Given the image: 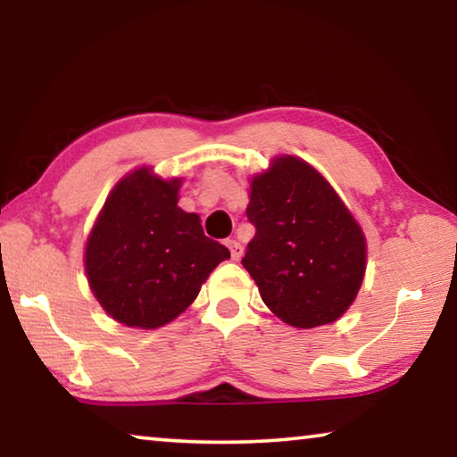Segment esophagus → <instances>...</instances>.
<instances>
[{
    "mask_svg": "<svg viewBox=\"0 0 457 457\" xmlns=\"http://www.w3.org/2000/svg\"><path fill=\"white\" fill-rule=\"evenodd\" d=\"M228 247H229V253H231V260H239L242 258V253H244V247H242V244L237 242V239H228Z\"/></svg>",
    "mask_w": 457,
    "mask_h": 457,
    "instance_id": "obj_1",
    "label": "esophagus"
}]
</instances>
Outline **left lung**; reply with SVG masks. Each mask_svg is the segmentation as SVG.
Instances as JSON below:
<instances>
[{"mask_svg":"<svg viewBox=\"0 0 457 457\" xmlns=\"http://www.w3.org/2000/svg\"><path fill=\"white\" fill-rule=\"evenodd\" d=\"M245 215L256 236L242 264L278 319L314 328L349 311L367 270V239L312 165L294 154L274 157L252 177Z\"/></svg>","mask_w":457,"mask_h":457,"instance_id":"obj_1","label":"left lung"}]
</instances>
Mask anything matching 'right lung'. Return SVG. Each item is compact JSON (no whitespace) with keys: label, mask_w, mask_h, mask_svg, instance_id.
I'll return each mask as SVG.
<instances>
[{"label":"right lung","mask_w":457,"mask_h":457,"mask_svg":"<svg viewBox=\"0 0 457 457\" xmlns=\"http://www.w3.org/2000/svg\"><path fill=\"white\" fill-rule=\"evenodd\" d=\"M181 177L151 167L127 173L108 193L84 247V270L106 314L130 328L175 320L197 298L229 250L204 234L197 213L183 212Z\"/></svg>","instance_id":"1"}]
</instances>
